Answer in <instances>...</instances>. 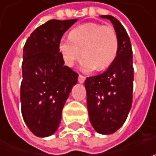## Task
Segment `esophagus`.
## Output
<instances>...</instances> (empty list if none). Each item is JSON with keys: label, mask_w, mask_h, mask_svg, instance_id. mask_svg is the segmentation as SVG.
<instances>
[{"label": "esophagus", "mask_w": 156, "mask_h": 156, "mask_svg": "<svg viewBox=\"0 0 156 156\" xmlns=\"http://www.w3.org/2000/svg\"><path fill=\"white\" fill-rule=\"evenodd\" d=\"M85 76H83V75H79V77H78V81L80 82V83H83L84 81H85Z\"/></svg>", "instance_id": "obj_1"}]
</instances>
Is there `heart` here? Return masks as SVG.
<instances>
[{
    "label": "heart",
    "mask_w": 156,
    "mask_h": 156,
    "mask_svg": "<svg viewBox=\"0 0 156 156\" xmlns=\"http://www.w3.org/2000/svg\"><path fill=\"white\" fill-rule=\"evenodd\" d=\"M119 48L115 28L97 22H88L73 28L69 37L59 42V51L65 64L73 67L81 55V69L88 72L107 69L115 59Z\"/></svg>",
    "instance_id": "1"
}]
</instances>
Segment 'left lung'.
I'll list each match as a JSON object with an SVG mask.
<instances>
[{"instance_id":"left-lung-1","label":"left lung","mask_w":156,"mask_h":156,"mask_svg":"<svg viewBox=\"0 0 156 156\" xmlns=\"http://www.w3.org/2000/svg\"><path fill=\"white\" fill-rule=\"evenodd\" d=\"M114 25L119 48L115 61L104 73L87 77L84 82L90 122L97 133L110 135L125 122L133 101V52L122 23L111 15H101Z\"/></svg>"}]
</instances>
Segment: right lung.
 Returning <instances> with one entry per match:
<instances>
[{"label": "right lung", "mask_w": 156, "mask_h": 156, "mask_svg": "<svg viewBox=\"0 0 156 156\" xmlns=\"http://www.w3.org/2000/svg\"><path fill=\"white\" fill-rule=\"evenodd\" d=\"M74 20H50L38 27L23 48L21 114L27 128L38 137L53 135L78 74L64 65L59 42Z\"/></svg>", "instance_id": "obj_1"}]
</instances>
